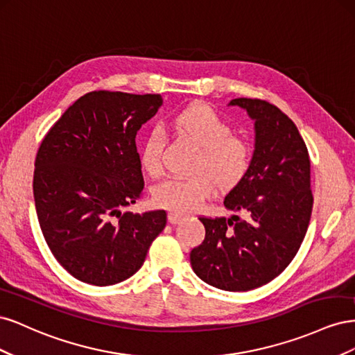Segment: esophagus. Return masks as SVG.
<instances>
[{
  "instance_id": "esophagus-1",
  "label": "esophagus",
  "mask_w": 355,
  "mask_h": 355,
  "mask_svg": "<svg viewBox=\"0 0 355 355\" xmlns=\"http://www.w3.org/2000/svg\"><path fill=\"white\" fill-rule=\"evenodd\" d=\"M180 220H184V216H182V214H179L176 211H170L168 213V222L170 223H179Z\"/></svg>"
}]
</instances>
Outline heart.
<instances>
[{
  "mask_svg": "<svg viewBox=\"0 0 355 355\" xmlns=\"http://www.w3.org/2000/svg\"><path fill=\"white\" fill-rule=\"evenodd\" d=\"M171 128L178 137L194 145L188 178H168L154 189L157 206L176 213H191L213 196V192L231 191L244 179L250 167L252 149L243 137L232 135V125L206 105H191L171 116ZM164 136L149 133L142 148V167L149 176L163 173Z\"/></svg>",
  "mask_w": 355,
  "mask_h": 355,
  "instance_id": "1",
  "label": "heart"
}]
</instances>
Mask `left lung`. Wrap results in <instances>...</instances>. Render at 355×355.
<instances>
[{"label": "left lung", "instance_id": "left-lung-1", "mask_svg": "<svg viewBox=\"0 0 355 355\" xmlns=\"http://www.w3.org/2000/svg\"><path fill=\"white\" fill-rule=\"evenodd\" d=\"M254 120L249 171L223 200L243 214L200 216L206 237L191 250L202 282L228 292H247L280 275L302 244L313 211L309 155L290 118L262 99H232Z\"/></svg>", "mask_w": 355, "mask_h": 355}]
</instances>
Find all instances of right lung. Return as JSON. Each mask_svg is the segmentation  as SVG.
I'll return each instance as SVG.
<instances>
[{"instance_id": "right-lung-1", "label": "right lung", "mask_w": 355, "mask_h": 355, "mask_svg": "<svg viewBox=\"0 0 355 355\" xmlns=\"http://www.w3.org/2000/svg\"><path fill=\"white\" fill-rule=\"evenodd\" d=\"M159 94L90 92L51 125L35 157L34 198L53 256L80 282L112 286L144 265L167 213L123 211L142 197L137 130Z\"/></svg>"}]
</instances>
